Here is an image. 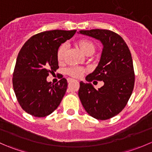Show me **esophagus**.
I'll return each mask as SVG.
<instances>
[{
  "label": "esophagus",
  "instance_id": "obj_1",
  "mask_svg": "<svg viewBox=\"0 0 152 152\" xmlns=\"http://www.w3.org/2000/svg\"><path fill=\"white\" fill-rule=\"evenodd\" d=\"M72 81H73V79H67V82H68V83H70V82H72Z\"/></svg>",
  "mask_w": 152,
  "mask_h": 152
}]
</instances>
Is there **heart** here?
Segmentation results:
<instances>
[{
	"label": "heart",
	"mask_w": 152,
	"mask_h": 152,
	"mask_svg": "<svg viewBox=\"0 0 152 152\" xmlns=\"http://www.w3.org/2000/svg\"><path fill=\"white\" fill-rule=\"evenodd\" d=\"M76 45L81 49L82 52L85 53L87 56H90V55L93 54L96 51V46L95 45L94 42L93 41L90 40L88 39H79L76 42ZM67 46L66 44L63 43L59 46L58 48L57 53H56V56H57V59L59 62H63L65 59V56L67 53ZM84 68L79 67H70L67 69V73L72 77L79 78L82 76V74L84 72Z\"/></svg>",
	"instance_id": "heart-1"
}]
</instances>
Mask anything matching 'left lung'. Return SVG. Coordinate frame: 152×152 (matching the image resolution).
<instances>
[{
  "instance_id": "1",
  "label": "left lung",
  "mask_w": 152,
  "mask_h": 152,
  "mask_svg": "<svg viewBox=\"0 0 152 152\" xmlns=\"http://www.w3.org/2000/svg\"><path fill=\"white\" fill-rule=\"evenodd\" d=\"M79 34L95 38L103 45L98 66L85 78L88 83L80 82L79 97L90 116L98 120L110 119L123 110L132 93L134 73L131 53L123 38L112 31L81 30ZM93 80H103L104 85L96 90L90 83Z\"/></svg>"
}]
</instances>
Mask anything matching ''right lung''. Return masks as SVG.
Masks as SVG:
<instances>
[{"label":"right lung","mask_w":152,"mask_h":152,"mask_svg":"<svg viewBox=\"0 0 152 152\" xmlns=\"http://www.w3.org/2000/svg\"><path fill=\"white\" fill-rule=\"evenodd\" d=\"M76 31L52 30L35 34L26 41L18 53L13 73L14 91L24 111L34 117H45L60 104L67 82L62 78L53 85L47 81L56 71V56L61 44L70 39Z\"/></svg>","instance_id":"right-lung-1"}]
</instances>
